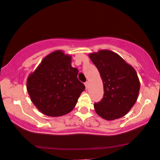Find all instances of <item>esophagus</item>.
<instances>
[{
  "mask_svg": "<svg viewBox=\"0 0 160 160\" xmlns=\"http://www.w3.org/2000/svg\"><path fill=\"white\" fill-rule=\"evenodd\" d=\"M85 87H86V89H89V82H86V83H85Z\"/></svg>",
  "mask_w": 160,
  "mask_h": 160,
  "instance_id": "34e87169",
  "label": "esophagus"
}]
</instances>
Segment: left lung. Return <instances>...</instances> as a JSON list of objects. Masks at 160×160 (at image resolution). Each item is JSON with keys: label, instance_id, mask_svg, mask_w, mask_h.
Masks as SVG:
<instances>
[{"label": "left lung", "instance_id": "obj_1", "mask_svg": "<svg viewBox=\"0 0 160 160\" xmlns=\"http://www.w3.org/2000/svg\"><path fill=\"white\" fill-rule=\"evenodd\" d=\"M89 57L99 72L104 89L102 101L94 104L96 114L107 121L124 116L138 98L140 83L136 71L112 51L102 49Z\"/></svg>", "mask_w": 160, "mask_h": 160}]
</instances>
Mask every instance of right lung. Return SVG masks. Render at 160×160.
<instances>
[{
  "instance_id": "obj_1",
  "label": "right lung",
  "mask_w": 160,
  "mask_h": 160,
  "mask_svg": "<svg viewBox=\"0 0 160 160\" xmlns=\"http://www.w3.org/2000/svg\"><path fill=\"white\" fill-rule=\"evenodd\" d=\"M72 56L62 50L48 54L26 80L31 101L40 112L51 117L68 114L76 106L85 86L71 66Z\"/></svg>"
}]
</instances>
